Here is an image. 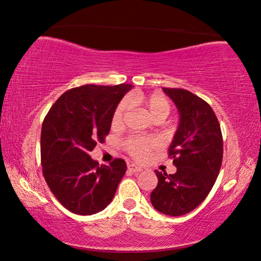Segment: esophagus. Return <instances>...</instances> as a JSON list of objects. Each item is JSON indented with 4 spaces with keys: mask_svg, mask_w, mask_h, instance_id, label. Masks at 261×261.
Listing matches in <instances>:
<instances>
[{
    "mask_svg": "<svg viewBox=\"0 0 261 261\" xmlns=\"http://www.w3.org/2000/svg\"><path fill=\"white\" fill-rule=\"evenodd\" d=\"M127 171H130V172H132V173H137V172H141V171H143V169L139 168V166L136 164H129L127 165Z\"/></svg>",
    "mask_w": 261,
    "mask_h": 261,
    "instance_id": "obj_1",
    "label": "esophagus"
}]
</instances>
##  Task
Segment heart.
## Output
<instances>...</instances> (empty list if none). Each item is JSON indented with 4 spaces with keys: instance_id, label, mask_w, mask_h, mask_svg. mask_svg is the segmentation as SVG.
Instances as JSON below:
<instances>
[{
    "instance_id": "b5f03b06",
    "label": "heart",
    "mask_w": 261,
    "mask_h": 261,
    "mask_svg": "<svg viewBox=\"0 0 261 261\" xmlns=\"http://www.w3.org/2000/svg\"><path fill=\"white\" fill-rule=\"evenodd\" d=\"M132 106H142L149 112L154 120H164L171 112V103L166 97L152 93V95H144V93H131L129 98H125L117 104L114 115H112V125L120 126L125 122L126 115ZM124 150L137 161H144L153 150L159 146V143L153 137L146 136H129L122 142Z\"/></svg>"
}]
</instances>
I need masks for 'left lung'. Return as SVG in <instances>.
<instances>
[{"instance_id": "1", "label": "left lung", "mask_w": 261, "mask_h": 261, "mask_svg": "<svg viewBox=\"0 0 261 261\" xmlns=\"http://www.w3.org/2000/svg\"><path fill=\"white\" fill-rule=\"evenodd\" d=\"M163 91L180 115L169 147L177 172L155 170L158 184L151 192V204L157 211L176 217L193 211L212 190L223 162V135L215 111L204 99L184 89Z\"/></svg>"}]
</instances>
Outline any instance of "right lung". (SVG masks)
Returning <instances> with one entry per match:
<instances>
[{"label": "right lung", "instance_id": "obj_1", "mask_svg": "<svg viewBox=\"0 0 261 261\" xmlns=\"http://www.w3.org/2000/svg\"><path fill=\"white\" fill-rule=\"evenodd\" d=\"M131 84H87L65 91L42 124L41 164L56 199L70 212L90 216L111 203L126 163L99 165L89 152L109 135L112 115Z\"/></svg>", "mask_w": 261, "mask_h": 261}]
</instances>
